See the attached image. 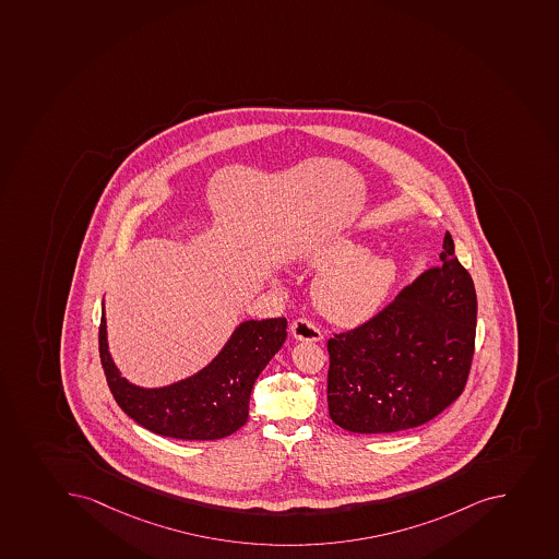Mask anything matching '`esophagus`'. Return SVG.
Listing matches in <instances>:
<instances>
[{
	"mask_svg": "<svg viewBox=\"0 0 559 559\" xmlns=\"http://www.w3.org/2000/svg\"><path fill=\"white\" fill-rule=\"evenodd\" d=\"M293 335L299 341H321L323 340V332L319 329L318 324L312 323L308 318H298L294 321Z\"/></svg>",
	"mask_w": 559,
	"mask_h": 559,
	"instance_id": "1",
	"label": "esophagus"
}]
</instances>
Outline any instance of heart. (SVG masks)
<instances>
[{"label": "heart", "mask_w": 559, "mask_h": 559, "mask_svg": "<svg viewBox=\"0 0 559 559\" xmlns=\"http://www.w3.org/2000/svg\"><path fill=\"white\" fill-rule=\"evenodd\" d=\"M352 241H335L308 258L310 266H326L313 285L319 310L337 323L355 324L370 318L395 280L390 258L359 254Z\"/></svg>", "instance_id": "obj_1"}]
</instances>
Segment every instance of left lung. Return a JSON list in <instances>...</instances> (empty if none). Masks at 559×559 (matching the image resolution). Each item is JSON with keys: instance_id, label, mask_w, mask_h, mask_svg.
<instances>
[{"instance_id": "left-lung-1", "label": "left lung", "mask_w": 559, "mask_h": 559, "mask_svg": "<svg viewBox=\"0 0 559 559\" xmlns=\"http://www.w3.org/2000/svg\"><path fill=\"white\" fill-rule=\"evenodd\" d=\"M440 261L373 318L330 337L326 395L340 428H418L464 392L475 355V283L449 233Z\"/></svg>"}]
</instances>
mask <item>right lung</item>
Here are the masks:
<instances>
[{
  "instance_id": "obj_1",
  "label": "right lung",
  "mask_w": 559,
  "mask_h": 559,
  "mask_svg": "<svg viewBox=\"0 0 559 559\" xmlns=\"http://www.w3.org/2000/svg\"><path fill=\"white\" fill-rule=\"evenodd\" d=\"M287 340V319L246 321L210 366L158 390L136 388L120 377L106 343L100 312L99 354L106 382L120 409L152 433L178 440H218L249 418L252 386Z\"/></svg>"
}]
</instances>
